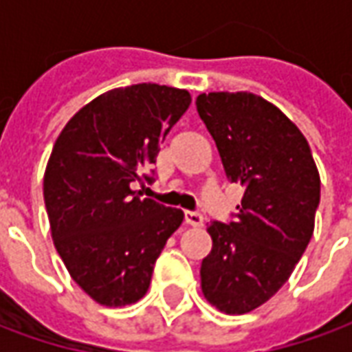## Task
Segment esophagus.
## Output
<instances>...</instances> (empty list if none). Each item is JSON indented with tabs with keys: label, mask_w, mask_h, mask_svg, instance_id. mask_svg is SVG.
<instances>
[{
	"label": "esophagus",
	"mask_w": 352,
	"mask_h": 352,
	"mask_svg": "<svg viewBox=\"0 0 352 352\" xmlns=\"http://www.w3.org/2000/svg\"><path fill=\"white\" fill-rule=\"evenodd\" d=\"M184 222L190 224V226H201L204 224V217L196 211H186L184 213Z\"/></svg>",
	"instance_id": "1"
}]
</instances>
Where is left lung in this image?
<instances>
[{"mask_svg":"<svg viewBox=\"0 0 352 352\" xmlns=\"http://www.w3.org/2000/svg\"><path fill=\"white\" fill-rule=\"evenodd\" d=\"M226 177L245 188L228 224L213 221V249L201 262L207 302L230 315L265 303L307 249L320 201V177L307 139L273 103L251 92L196 100Z\"/></svg>","mask_w":352,"mask_h":352,"instance_id":"1","label":"left lung"}]
</instances>
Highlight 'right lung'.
<instances>
[{"label":"right lung","instance_id":"add662e5","mask_svg":"<svg viewBox=\"0 0 352 352\" xmlns=\"http://www.w3.org/2000/svg\"><path fill=\"white\" fill-rule=\"evenodd\" d=\"M190 101L186 90L153 82L115 88L80 109L54 143L43 181L54 247L101 305L145 296L154 262L183 222L181 209L135 188L154 181L145 169Z\"/></svg>","mask_w":352,"mask_h":352}]
</instances>
